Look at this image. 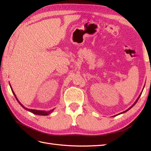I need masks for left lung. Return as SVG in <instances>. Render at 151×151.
Here are the masks:
<instances>
[{"mask_svg":"<svg viewBox=\"0 0 151 151\" xmlns=\"http://www.w3.org/2000/svg\"><path fill=\"white\" fill-rule=\"evenodd\" d=\"M141 95H142V93H140V95H139V97H137V100L136 101V102H134V104H132V106H130V108H129V109H127V110H125V111H123V112H121V113H120V114H117V115H120V114H123V113H125V112H127V111L128 110H129L130 108H132V107L134 106V105H135V104H136V102H137V101H138V99H139V97H140V96H141Z\"/></svg>","mask_w":151,"mask_h":151,"instance_id":"left-lung-1","label":"left lung"}]
</instances>
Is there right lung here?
Returning <instances> with one entry per match:
<instances>
[{
	"instance_id": "right-lung-1",
	"label": "right lung",
	"mask_w": 151,
	"mask_h": 151,
	"mask_svg": "<svg viewBox=\"0 0 151 151\" xmlns=\"http://www.w3.org/2000/svg\"><path fill=\"white\" fill-rule=\"evenodd\" d=\"M9 86H10V88H11V89H12V93H14V96H15V99H16V100L17 101V102H19V104H20L21 106L24 109H25V110H28V111H29L30 112H32V114H36V115H49V114H51L52 113V112L54 111V109H52V110H50V111H43V110H32V109H28V108H27L26 107H24L23 105H22L20 102H19V101L18 100V99H17V97H16V95H15V93H14V91H13V89H12V86H11V85H10V84H9Z\"/></svg>"
}]
</instances>
